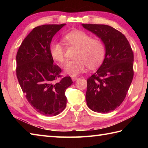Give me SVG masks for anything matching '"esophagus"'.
I'll use <instances>...</instances> for the list:
<instances>
[{"label":"esophagus","instance_id":"1","mask_svg":"<svg viewBox=\"0 0 148 148\" xmlns=\"http://www.w3.org/2000/svg\"><path fill=\"white\" fill-rule=\"evenodd\" d=\"M77 79V77H72V80L73 81H75Z\"/></svg>","mask_w":148,"mask_h":148}]
</instances>
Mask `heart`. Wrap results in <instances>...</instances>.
<instances>
[{"mask_svg": "<svg viewBox=\"0 0 148 148\" xmlns=\"http://www.w3.org/2000/svg\"><path fill=\"white\" fill-rule=\"evenodd\" d=\"M66 45L76 48L74 60L67 61L64 71L71 76H76L84 71L86 67L95 69L102 64L106 55V46L101 39H92L88 34L79 30H74L64 37ZM52 58L60 64L65 61V48L62 43L53 41L49 46Z\"/></svg>", "mask_w": 148, "mask_h": 148, "instance_id": "heart-1", "label": "heart"}]
</instances>
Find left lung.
Wrapping results in <instances>:
<instances>
[{
	"label": "left lung",
	"instance_id": "1",
	"mask_svg": "<svg viewBox=\"0 0 148 148\" xmlns=\"http://www.w3.org/2000/svg\"><path fill=\"white\" fill-rule=\"evenodd\" d=\"M106 46L101 66L87 79L86 100L92 111L107 113L123 102L134 77V53L123 34L106 25L82 24Z\"/></svg>",
	"mask_w": 148,
	"mask_h": 148
}]
</instances>
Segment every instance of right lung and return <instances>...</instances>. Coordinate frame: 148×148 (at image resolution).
<instances>
[{"mask_svg": "<svg viewBox=\"0 0 148 148\" xmlns=\"http://www.w3.org/2000/svg\"><path fill=\"white\" fill-rule=\"evenodd\" d=\"M61 25L34 28L21 42L16 54V76L27 100L45 116H56L67 103L66 89L72 84L70 76L62 77L60 67L53 64L49 46Z\"/></svg>", "mask_w": 148, "mask_h": 148, "instance_id": "right-lung-1", "label": "right lung"}]
</instances>
